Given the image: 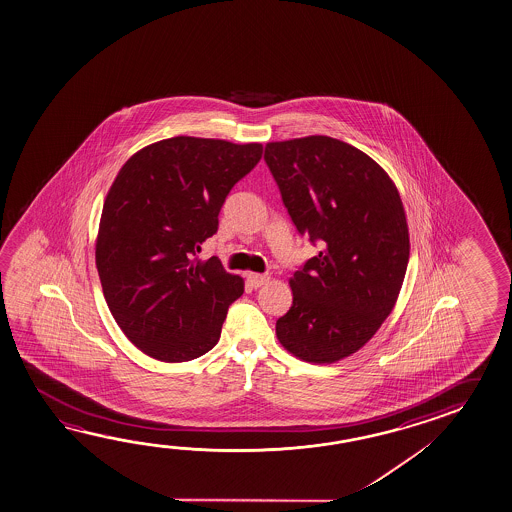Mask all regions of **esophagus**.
<instances>
[{"label": "esophagus", "mask_w": 512, "mask_h": 512, "mask_svg": "<svg viewBox=\"0 0 512 512\" xmlns=\"http://www.w3.org/2000/svg\"><path fill=\"white\" fill-rule=\"evenodd\" d=\"M246 280H248L251 288H261L262 284H266L270 280V277L268 275H261V273H248Z\"/></svg>", "instance_id": "1"}]
</instances>
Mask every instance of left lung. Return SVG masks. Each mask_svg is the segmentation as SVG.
I'll return each instance as SVG.
<instances>
[{
    "mask_svg": "<svg viewBox=\"0 0 512 512\" xmlns=\"http://www.w3.org/2000/svg\"><path fill=\"white\" fill-rule=\"evenodd\" d=\"M264 161L297 232L322 248L293 273L277 338L304 362H337L395 308L409 262L400 193L369 155L328 135L268 143Z\"/></svg>",
    "mask_w": 512,
    "mask_h": 512,
    "instance_id": "8db88e82",
    "label": "left lung"
}]
</instances>
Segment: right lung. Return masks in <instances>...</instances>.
<instances>
[{
	"label": "right lung",
	"instance_id": "add662e5",
	"mask_svg": "<svg viewBox=\"0 0 512 512\" xmlns=\"http://www.w3.org/2000/svg\"><path fill=\"white\" fill-rule=\"evenodd\" d=\"M261 157L259 143L179 135L119 170L99 222L97 273L117 326L148 357L186 362L219 342L244 280L197 253L217 233L226 195Z\"/></svg>",
	"mask_w": 512,
	"mask_h": 512
}]
</instances>
